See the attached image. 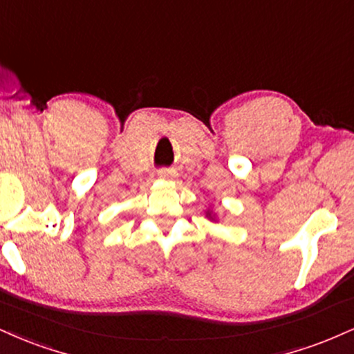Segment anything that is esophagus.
Wrapping results in <instances>:
<instances>
[{"label":"esophagus","mask_w":354,"mask_h":354,"mask_svg":"<svg viewBox=\"0 0 354 354\" xmlns=\"http://www.w3.org/2000/svg\"><path fill=\"white\" fill-rule=\"evenodd\" d=\"M173 174H174V171L171 168L158 169V176H160V178H169V176H173Z\"/></svg>","instance_id":"34e87169"}]
</instances>
